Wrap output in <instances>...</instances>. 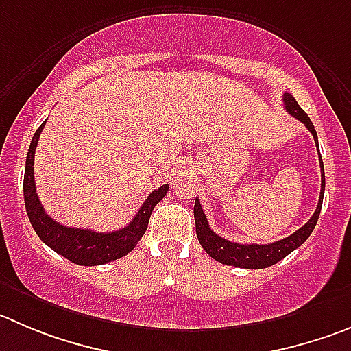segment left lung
<instances>
[{
  "instance_id": "obj_1",
  "label": "left lung",
  "mask_w": 351,
  "mask_h": 351,
  "mask_svg": "<svg viewBox=\"0 0 351 351\" xmlns=\"http://www.w3.org/2000/svg\"><path fill=\"white\" fill-rule=\"evenodd\" d=\"M284 107H286L287 112L293 117H296L298 121L308 128V131L313 135V140L317 143V149H319V140H317V131L313 128V123L310 121L308 114L304 112L298 101L294 100V97L291 93H284L282 97ZM320 159V171H322V183H320V197L319 204H317L315 213L310 218L306 223L301 228H298L294 234H291L289 237L282 239V241L271 242V244H239V242L227 241V239L220 237L218 234L211 230L208 223V218H206L204 211H202V206L199 202V199H195L194 204V218H195V232H197V239L201 242L202 250L213 258V260L220 261L223 265H232V267L239 268H267L275 265L277 261H280L282 258H286L287 254L293 253L294 250H298L301 244H303L306 239L310 237V234L315 228L317 220H319L320 209H322V199H324V191H326V176H324V165L322 157Z\"/></svg>"
}]
</instances>
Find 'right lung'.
<instances>
[{
    "mask_svg": "<svg viewBox=\"0 0 351 351\" xmlns=\"http://www.w3.org/2000/svg\"><path fill=\"white\" fill-rule=\"evenodd\" d=\"M45 123L36 130L31 147H29L27 160H25L24 201L32 228L45 244L50 245L55 253L62 254L64 258L71 260L72 263L83 265V267H95V265H104L112 260H119L138 244V241L147 230L152 209L156 208L160 199L165 197L169 185L166 183V185L150 192V195L145 199V202L138 209L135 218L130 221V225L116 232H93L88 230V228L64 227V225L57 223L51 216L45 213L38 199V194H36L34 152Z\"/></svg>",
    "mask_w": 351,
    "mask_h": 351,
    "instance_id": "right-lung-1",
    "label": "right lung"
}]
</instances>
